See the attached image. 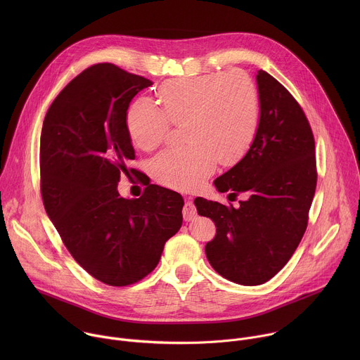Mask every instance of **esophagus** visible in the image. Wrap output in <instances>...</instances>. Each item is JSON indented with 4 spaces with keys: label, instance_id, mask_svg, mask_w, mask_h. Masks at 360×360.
Listing matches in <instances>:
<instances>
[{
    "label": "esophagus",
    "instance_id": "obj_1",
    "mask_svg": "<svg viewBox=\"0 0 360 360\" xmlns=\"http://www.w3.org/2000/svg\"><path fill=\"white\" fill-rule=\"evenodd\" d=\"M184 219L185 221H192L196 217V210H195V205L191 200H186L184 205Z\"/></svg>",
    "mask_w": 360,
    "mask_h": 360
}]
</instances>
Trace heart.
I'll use <instances>...</instances> for the list:
<instances>
[{
	"instance_id": "obj_1",
	"label": "heart",
	"mask_w": 360,
	"mask_h": 360,
	"mask_svg": "<svg viewBox=\"0 0 360 360\" xmlns=\"http://www.w3.org/2000/svg\"><path fill=\"white\" fill-rule=\"evenodd\" d=\"M160 110L146 98L127 112L132 142L150 150L164 142L169 121L182 125L181 148H169L152 160L150 172L172 188H192L212 174L217 160L232 165L249 150L261 121V96L255 81L232 70L168 81L158 89Z\"/></svg>"
}]
</instances>
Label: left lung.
Instances as JSON below:
<instances>
[{
	"label": "left lung",
	"mask_w": 360,
	"mask_h": 360,
	"mask_svg": "<svg viewBox=\"0 0 360 360\" xmlns=\"http://www.w3.org/2000/svg\"><path fill=\"white\" fill-rule=\"evenodd\" d=\"M261 121L245 157L214 181L228 198L246 193L239 208L195 198L198 214L217 226L205 245L211 266L225 279L262 285L290 259L307 226L316 189L315 141L289 91L266 71L256 75Z\"/></svg>",
	"instance_id": "obj_1"
}]
</instances>
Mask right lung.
<instances>
[{
	"instance_id": "obj_1",
	"label": "right lung",
	"mask_w": 360,
	"mask_h": 360,
	"mask_svg": "<svg viewBox=\"0 0 360 360\" xmlns=\"http://www.w3.org/2000/svg\"><path fill=\"white\" fill-rule=\"evenodd\" d=\"M152 82L114 64L91 65L51 104L41 131V193L72 258L95 279L127 286L158 265L182 225L184 198L149 185L138 199L118 192L135 158L127 128L132 98Z\"/></svg>"
}]
</instances>
